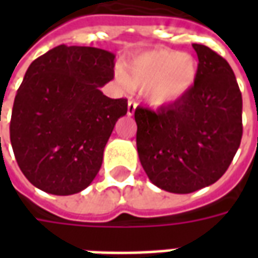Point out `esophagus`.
<instances>
[{
	"label": "esophagus",
	"mask_w": 258,
	"mask_h": 258,
	"mask_svg": "<svg viewBox=\"0 0 258 258\" xmlns=\"http://www.w3.org/2000/svg\"><path fill=\"white\" fill-rule=\"evenodd\" d=\"M135 107H137V103L133 101H130L128 105H127V114H128V116H133V114H134Z\"/></svg>",
	"instance_id": "obj_1"
}]
</instances>
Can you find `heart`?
I'll list each match as a JSON object with an SVG mask.
<instances>
[{
	"instance_id": "heart-1",
	"label": "heart",
	"mask_w": 258,
	"mask_h": 258,
	"mask_svg": "<svg viewBox=\"0 0 258 258\" xmlns=\"http://www.w3.org/2000/svg\"><path fill=\"white\" fill-rule=\"evenodd\" d=\"M114 79L125 90H145V99L152 106H173L194 88L198 62L190 53L149 49L125 59L121 69H116Z\"/></svg>"
}]
</instances>
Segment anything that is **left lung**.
Segmentation results:
<instances>
[{
	"mask_svg": "<svg viewBox=\"0 0 258 258\" xmlns=\"http://www.w3.org/2000/svg\"><path fill=\"white\" fill-rule=\"evenodd\" d=\"M198 79L173 106L135 109L137 151L148 178L171 194L214 184L232 162L242 140V94L225 59L202 44Z\"/></svg>",
	"mask_w": 258,
	"mask_h": 258,
	"instance_id": "1",
	"label": "left lung"
}]
</instances>
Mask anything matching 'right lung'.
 Masks as SVG:
<instances>
[{
	"mask_svg": "<svg viewBox=\"0 0 258 258\" xmlns=\"http://www.w3.org/2000/svg\"><path fill=\"white\" fill-rule=\"evenodd\" d=\"M116 55L58 45L29 66L16 92L11 144L22 173L47 194H79L94 181L127 99L99 87L113 80Z\"/></svg>",
	"mask_w": 258,
	"mask_h": 258,
	"instance_id": "add662e5",
	"label": "right lung"
}]
</instances>
